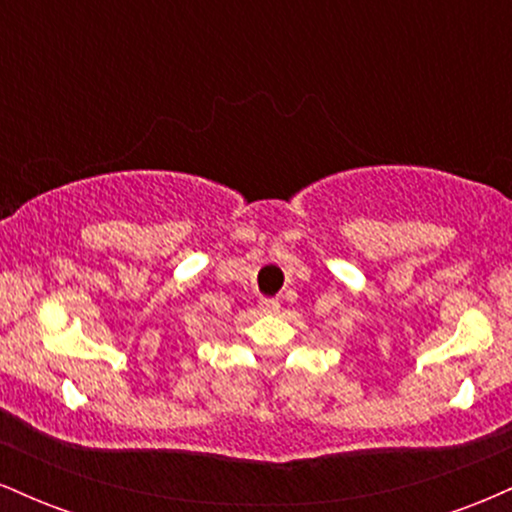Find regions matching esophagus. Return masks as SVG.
<instances>
[{
    "label": "esophagus",
    "instance_id": "34e87169",
    "mask_svg": "<svg viewBox=\"0 0 512 512\" xmlns=\"http://www.w3.org/2000/svg\"><path fill=\"white\" fill-rule=\"evenodd\" d=\"M260 308L262 313H276V310H279V301H276V298H262Z\"/></svg>",
    "mask_w": 512,
    "mask_h": 512
}]
</instances>
